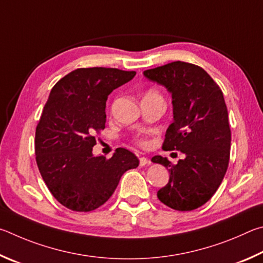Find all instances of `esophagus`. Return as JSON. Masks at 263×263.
<instances>
[{
	"instance_id": "1",
	"label": "esophagus",
	"mask_w": 263,
	"mask_h": 263,
	"mask_svg": "<svg viewBox=\"0 0 263 263\" xmlns=\"http://www.w3.org/2000/svg\"><path fill=\"white\" fill-rule=\"evenodd\" d=\"M139 159H140V165H141V166H145V165L151 164L150 160L148 158H145V157H140Z\"/></svg>"
}]
</instances>
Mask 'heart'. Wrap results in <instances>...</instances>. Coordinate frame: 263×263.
<instances>
[{"label":"heart","instance_id":"1","mask_svg":"<svg viewBox=\"0 0 263 263\" xmlns=\"http://www.w3.org/2000/svg\"><path fill=\"white\" fill-rule=\"evenodd\" d=\"M151 93H157V92L154 91V90H150V91L146 92L145 95H151ZM137 143H139L141 146H146L148 142H146V140H144V139H137Z\"/></svg>","mask_w":263,"mask_h":263}]
</instances>
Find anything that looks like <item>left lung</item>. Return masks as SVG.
I'll list each match as a JSON object with an SVG mask.
<instances>
[{"instance_id": "left-lung-1", "label": "left lung", "mask_w": 263, "mask_h": 263, "mask_svg": "<svg viewBox=\"0 0 263 263\" xmlns=\"http://www.w3.org/2000/svg\"><path fill=\"white\" fill-rule=\"evenodd\" d=\"M143 73L172 95L173 122L163 149L185 155L178 164L162 156L151 159L170 172L158 199L174 210L200 208L218 190L229 166L231 130L223 92L203 68L188 62H171Z\"/></svg>"}]
</instances>
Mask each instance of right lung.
Returning a JSON list of instances; mask_svg holds the SVG:
<instances>
[{
	"mask_svg": "<svg viewBox=\"0 0 263 263\" xmlns=\"http://www.w3.org/2000/svg\"><path fill=\"white\" fill-rule=\"evenodd\" d=\"M135 75L117 68H78L50 91L35 129V160L46 186L66 208H99L122 174L139 166L136 156L123 148L108 159L92 155L95 134L105 128L108 95Z\"/></svg>",
	"mask_w": 263,
	"mask_h": 263,
	"instance_id": "1",
	"label": "right lung"
}]
</instances>
